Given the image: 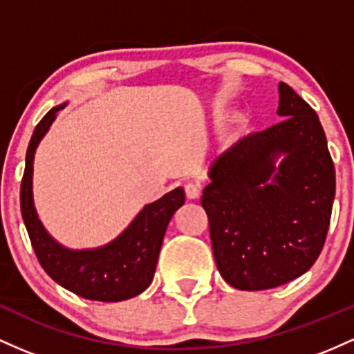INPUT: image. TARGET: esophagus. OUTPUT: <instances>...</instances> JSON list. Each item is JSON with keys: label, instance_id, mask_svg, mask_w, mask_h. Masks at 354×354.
<instances>
[{"label": "esophagus", "instance_id": "1", "mask_svg": "<svg viewBox=\"0 0 354 354\" xmlns=\"http://www.w3.org/2000/svg\"><path fill=\"white\" fill-rule=\"evenodd\" d=\"M185 196H187L190 201L198 198V196H201V184H197V182H187V184H185Z\"/></svg>", "mask_w": 354, "mask_h": 354}]
</instances>
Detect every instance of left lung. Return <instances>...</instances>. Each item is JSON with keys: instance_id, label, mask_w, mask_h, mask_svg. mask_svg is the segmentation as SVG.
<instances>
[{"instance_id": "1", "label": "left lung", "mask_w": 354, "mask_h": 354, "mask_svg": "<svg viewBox=\"0 0 354 354\" xmlns=\"http://www.w3.org/2000/svg\"><path fill=\"white\" fill-rule=\"evenodd\" d=\"M277 115L279 124L216 157L201 198L217 269L241 291L277 288L309 271L331 219L335 165L319 118L283 82Z\"/></svg>"}]
</instances>
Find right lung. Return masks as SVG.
Listing matches in <instances>:
<instances>
[{"instance_id":"right-lung-1","label":"right lung","mask_w":354,"mask_h":354,"mask_svg":"<svg viewBox=\"0 0 354 354\" xmlns=\"http://www.w3.org/2000/svg\"><path fill=\"white\" fill-rule=\"evenodd\" d=\"M66 103L53 106L31 135L21 180V216L39 264L55 283L75 295L102 303H117L138 296L156 274L158 252L167 225L185 202L184 189L177 187L158 201L147 204L124 232L109 244L95 249H68L50 236L39 221L33 202V160L37 147L50 130L57 113Z\"/></svg>"}]
</instances>
